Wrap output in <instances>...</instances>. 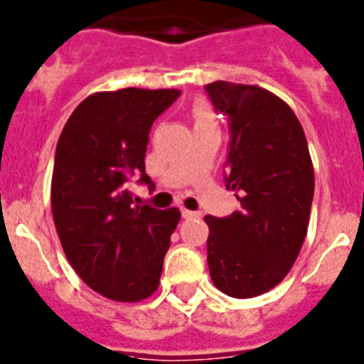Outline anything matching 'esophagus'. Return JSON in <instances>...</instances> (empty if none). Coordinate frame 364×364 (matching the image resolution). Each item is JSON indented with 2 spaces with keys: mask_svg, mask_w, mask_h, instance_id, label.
<instances>
[{
  "mask_svg": "<svg viewBox=\"0 0 364 364\" xmlns=\"http://www.w3.org/2000/svg\"><path fill=\"white\" fill-rule=\"evenodd\" d=\"M181 215L185 219H200L202 218V212H191V210H181Z\"/></svg>",
  "mask_w": 364,
  "mask_h": 364,
  "instance_id": "1",
  "label": "esophagus"
}]
</instances>
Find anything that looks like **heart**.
Returning <instances> with one entry per match:
<instances>
[{"mask_svg":"<svg viewBox=\"0 0 364 364\" xmlns=\"http://www.w3.org/2000/svg\"><path fill=\"white\" fill-rule=\"evenodd\" d=\"M193 118L194 126H200V124H213V114L212 110L206 107V105H196L193 108Z\"/></svg>","mask_w":364,"mask_h":364,"instance_id":"obj_1","label":"heart"}]
</instances>
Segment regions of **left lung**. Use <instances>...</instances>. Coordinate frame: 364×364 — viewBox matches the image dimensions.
Returning a JSON list of instances; mask_svg holds the SVG:
<instances>
[{"mask_svg":"<svg viewBox=\"0 0 364 364\" xmlns=\"http://www.w3.org/2000/svg\"><path fill=\"white\" fill-rule=\"evenodd\" d=\"M229 116L225 183L240 210L206 215L208 267L231 298H256L288 274L307 235L315 173L304 127L287 102L257 85H206Z\"/></svg>","mask_w":364,"mask_h":364,"instance_id":"1","label":"left lung"}]
</instances>
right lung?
<instances>
[{
	"instance_id": "right-lung-1",
	"label": "right lung",
	"mask_w": 364,
	"mask_h": 364,
	"mask_svg": "<svg viewBox=\"0 0 364 364\" xmlns=\"http://www.w3.org/2000/svg\"><path fill=\"white\" fill-rule=\"evenodd\" d=\"M179 90L126 87L83 99L63 127L51 179L53 221L68 262L114 301L156 292L181 213L133 206L127 181L145 173L149 132Z\"/></svg>"
}]
</instances>
